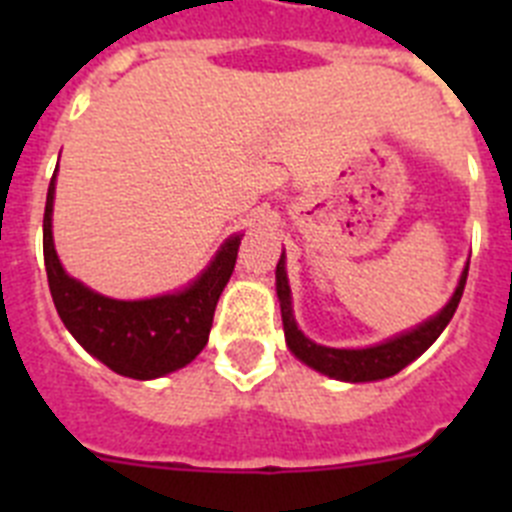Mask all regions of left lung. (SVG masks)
<instances>
[{"instance_id":"left-lung-1","label":"left lung","mask_w":512,"mask_h":512,"mask_svg":"<svg viewBox=\"0 0 512 512\" xmlns=\"http://www.w3.org/2000/svg\"><path fill=\"white\" fill-rule=\"evenodd\" d=\"M469 264L464 269L459 279V287H456L454 297L449 300V305L438 312L436 318L425 320L423 325H418L410 333H402V336L392 338L387 343H379L372 348H328L312 343L310 338L302 336V330H297L295 315H292V297H289V282L287 271H284V253L277 264V295H279V307H282V323H284V338H287L289 351L297 356L300 361H305L307 366H312L315 372L328 374V377L343 379V382H374V379H384L397 374L400 369L410 364L413 359H418L425 348L431 346L438 336L443 333V328L449 325V320L454 318L456 307H459L461 295H464V284H467Z\"/></svg>"}]
</instances>
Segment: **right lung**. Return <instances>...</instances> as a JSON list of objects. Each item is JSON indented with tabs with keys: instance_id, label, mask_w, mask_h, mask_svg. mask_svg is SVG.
Here are the masks:
<instances>
[{
	"instance_id": "add662e5",
	"label": "right lung",
	"mask_w": 512,
	"mask_h": 512,
	"mask_svg": "<svg viewBox=\"0 0 512 512\" xmlns=\"http://www.w3.org/2000/svg\"><path fill=\"white\" fill-rule=\"evenodd\" d=\"M56 174L43 215V259L53 305L71 336L112 372L156 379L187 366L207 346L212 315L233 274L243 235H233L192 287L179 295L122 302L102 297L63 271L53 248L51 212Z\"/></svg>"
}]
</instances>
